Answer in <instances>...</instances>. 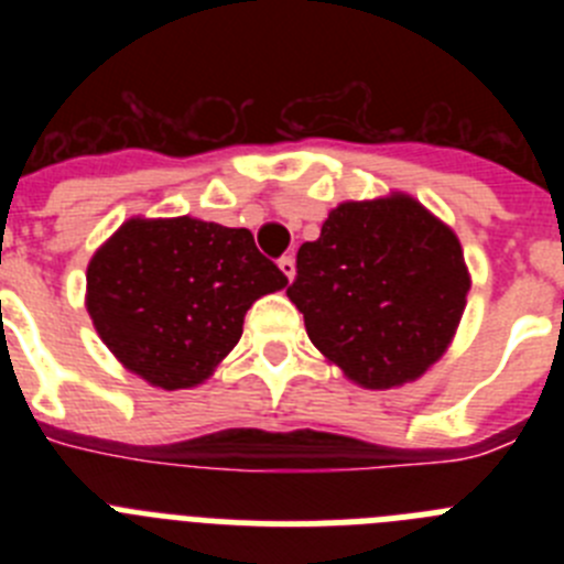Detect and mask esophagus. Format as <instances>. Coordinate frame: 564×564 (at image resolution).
Listing matches in <instances>:
<instances>
[{
	"label": "esophagus",
	"instance_id": "obj_1",
	"mask_svg": "<svg viewBox=\"0 0 564 564\" xmlns=\"http://www.w3.org/2000/svg\"><path fill=\"white\" fill-rule=\"evenodd\" d=\"M279 271L285 273L288 282H291L293 273H296V262H293V257H279Z\"/></svg>",
	"mask_w": 564,
	"mask_h": 564
}]
</instances>
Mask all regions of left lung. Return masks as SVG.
Segmentation results:
<instances>
[{"label": "left lung", "instance_id": "1", "mask_svg": "<svg viewBox=\"0 0 564 564\" xmlns=\"http://www.w3.org/2000/svg\"><path fill=\"white\" fill-rule=\"evenodd\" d=\"M468 282L463 248L410 194L341 203L288 288L316 350L367 390L415 381L446 352Z\"/></svg>", "mask_w": 564, "mask_h": 564}]
</instances>
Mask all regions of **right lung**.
Wrapping results in <instances>:
<instances>
[{"mask_svg": "<svg viewBox=\"0 0 564 564\" xmlns=\"http://www.w3.org/2000/svg\"><path fill=\"white\" fill-rule=\"evenodd\" d=\"M285 285L248 228L134 217L89 259L87 311L129 372L188 390L234 350L248 307Z\"/></svg>", "mask_w": 564, "mask_h": 564, "instance_id": "add662e5", "label": "right lung"}]
</instances>
